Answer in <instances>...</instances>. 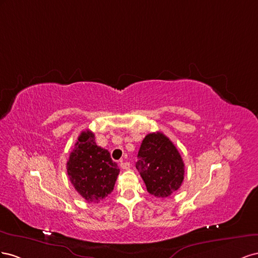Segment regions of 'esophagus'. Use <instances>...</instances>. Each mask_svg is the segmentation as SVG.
<instances>
[{
	"label": "esophagus",
	"instance_id": "esophagus-1",
	"mask_svg": "<svg viewBox=\"0 0 258 258\" xmlns=\"http://www.w3.org/2000/svg\"><path fill=\"white\" fill-rule=\"evenodd\" d=\"M120 166H121V168L122 170H128L130 168V166H131V164H130V162H121V164H120Z\"/></svg>",
	"mask_w": 258,
	"mask_h": 258
}]
</instances>
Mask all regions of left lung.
I'll return each instance as SVG.
<instances>
[{
	"label": "left lung",
	"mask_w": 258,
	"mask_h": 258,
	"mask_svg": "<svg viewBox=\"0 0 258 258\" xmlns=\"http://www.w3.org/2000/svg\"><path fill=\"white\" fill-rule=\"evenodd\" d=\"M137 157L136 168L150 195L167 198L180 188L185 164L177 148L163 133L147 135Z\"/></svg>",
	"instance_id": "1"
}]
</instances>
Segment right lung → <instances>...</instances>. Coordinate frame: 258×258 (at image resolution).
Wrapping results in <instances>:
<instances>
[{"label": "right lung", "instance_id": "obj_1", "mask_svg": "<svg viewBox=\"0 0 258 258\" xmlns=\"http://www.w3.org/2000/svg\"><path fill=\"white\" fill-rule=\"evenodd\" d=\"M71 183L87 202H100L113 190L120 168L107 149L95 143L90 130L80 134L67 162Z\"/></svg>", "mask_w": 258, "mask_h": 258}]
</instances>
